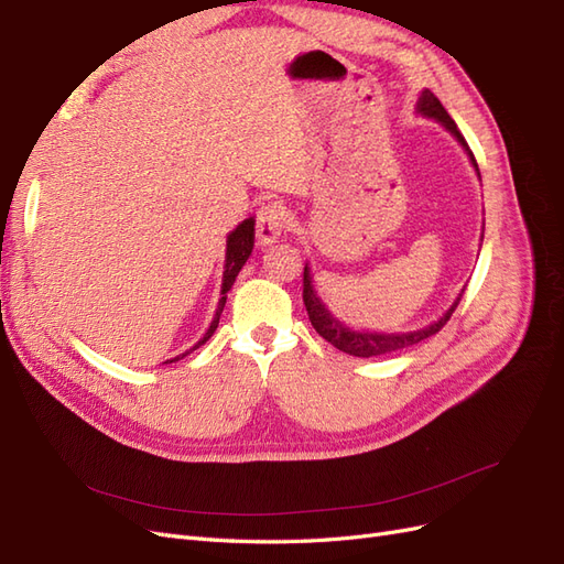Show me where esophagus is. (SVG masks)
Instances as JSON below:
<instances>
[{
    "label": "esophagus",
    "mask_w": 564,
    "mask_h": 564,
    "mask_svg": "<svg viewBox=\"0 0 564 564\" xmlns=\"http://www.w3.org/2000/svg\"><path fill=\"white\" fill-rule=\"evenodd\" d=\"M288 208L279 202H267L260 210H258V239L262 243H274L279 236L285 231L288 227Z\"/></svg>",
    "instance_id": "1"
}]
</instances>
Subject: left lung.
I'll list each match as a JSON object with an SVG mask.
<instances>
[{"label": "left lung", "mask_w": 564, "mask_h": 564, "mask_svg": "<svg viewBox=\"0 0 564 564\" xmlns=\"http://www.w3.org/2000/svg\"><path fill=\"white\" fill-rule=\"evenodd\" d=\"M416 110H420L424 117H431V119H435V121H441V123L445 126V129L464 144V150L468 152L470 161H474V166H476V171H478L476 156H474V152L468 150V144H466L464 135H462L459 129H457V123H454V119L447 115V110L441 105V100L435 98L429 88L422 90L420 102H416ZM478 175H480V173H478ZM302 283H304V290H302L304 306H306L308 321H312V325H314V330H316L325 341H330L333 347H337L339 351L349 354V356H358V358H372V356H384V354L401 351V349L412 347V344H420L422 339L435 335V333H438V330L443 328V325L449 321V316L454 314V308L459 306V300H462V295H464V290H462V295H459L457 300H454V304L443 314V318H438L435 323L426 325V328L414 330V333H401V335H384V333H356V330H349L344 323H339V321L328 312V308H325V304L316 297L314 285H312V274H308V267H304V281H302Z\"/></svg>", "instance_id": "1"}]
</instances>
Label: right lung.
<instances>
[{"label":"right lung","mask_w":564,"mask_h":564,"mask_svg":"<svg viewBox=\"0 0 564 564\" xmlns=\"http://www.w3.org/2000/svg\"><path fill=\"white\" fill-rule=\"evenodd\" d=\"M252 243H256V220H252V217H248V220H243L239 227H236L229 236H227V260H225V274H223V297H220V304H217V308H215V316H213V323H210V328H208V333L198 339L194 347L189 349V351H185L183 356H187V354H192V351H196L198 347H202V344H206L208 339H210V335L215 333V328H217V323H220V314H223V308H225V302H227V293L231 290V285H234V281H236V276H239V271H241V267L246 264V260L250 258V252H252ZM183 356H177V358H173V360H180ZM173 360H166V362H173Z\"/></svg>","instance_id":"right-lung-1"}]
</instances>
